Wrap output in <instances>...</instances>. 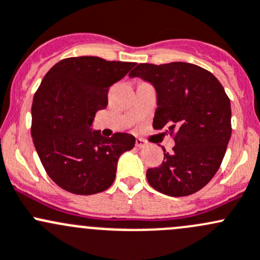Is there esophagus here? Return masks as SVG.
<instances>
[{"mask_svg": "<svg viewBox=\"0 0 260 260\" xmlns=\"http://www.w3.org/2000/svg\"><path fill=\"white\" fill-rule=\"evenodd\" d=\"M149 144H148V141H145L144 140V139H140V138H138L135 140V146L136 148H139V149H143V148H146V146H148Z\"/></svg>", "mask_w": 260, "mask_h": 260, "instance_id": "esophagus-1", "label": "esophagus"}]
</instances>
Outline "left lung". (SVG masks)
<instances>
[{"label": "left lung", "instance_id": "1", "mask_svg": "<svg viewBox=\"0 0 260 260\" xmlns=\"http://www.w3.org/2000/svg\"><path fill=\"white\" fill-rule=\"evenodd\" d=\"M156 90L152 126H168L173 152L146 171L150 185L169 197H186L204 188L220 168L232 135V109L223 85L211 72L188 62L139 63L129 74Z\"/></svg>", "mask_w": 260, "mask_h": 260}]
</instances>
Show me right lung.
Wrapping results in <instances>:
<instances>
[{"instance_id":"obj_1","label":"right lung","mask_w":260,"mask_h":260,"mask_svg":"<svg viewBox=\"0 0 260 260\" xmlns=\"http://www.w3.org/2000/svg\"><path fill=\"white\" fill-rule=\"evenodd\" d=\"M135 62L95 56L58 61L42 79L32 103L31 135L47 175L72 194H98L110 188L117 160L135 145L130 134L105 138L91 124L108 106L109 87Z\"/></svg>"}]
</instances>
